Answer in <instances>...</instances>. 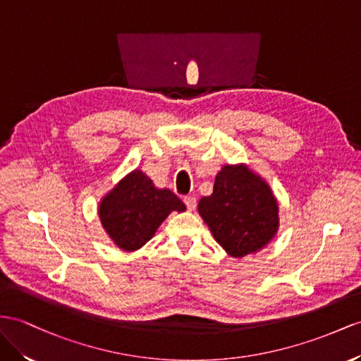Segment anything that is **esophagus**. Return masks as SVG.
<instances>
[{"label": "esophagus", "instance_id": "34e87169", "mask_svg": "<svg viewBox=\"0 0 361 361\" xmlns=\"http://www.w3.org/2000/svg\"><path fill=\"white\" fill-rule=\"evenodd\" d=\"M184 204H186V207L189 209V210H193L197 207V200H195V197H184Z\"/></svg>", "mask_w": 361, "mask_h": 361}]
</instances>
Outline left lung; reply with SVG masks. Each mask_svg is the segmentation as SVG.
<instances>
[{"instance_id": "1", "label": "left lung", "mask_w": 361, "mask_h": 361, "mask_svg": "<svg viewBox=\"0 0 361 361\" xmlns=\"http://www.w3.org/2000/svg\"><path fill=\"white\" fill-rule=\"evenodd\" d=\"M198 212L218 244L235 257L261 250L277 230L270 188L244 166H224L214 193L200 200Z\"/></svg>"}]
</instances>
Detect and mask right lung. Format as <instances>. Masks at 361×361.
<instances>
[{
	"label": "right lung",
	"mask_w": 361,
	"mask_h": 361,
	"mask_svg": "<svg viewBox=\"0 0 361 361\" xmlns=\"http://www.w3.org/2000/svg\"><path fill=\"white\" fill-rule=\"evenodd\" d=\"M172 210L186 206L169 189H157L142 171H134L100 202L99 216L111 239L133 252L149 241Z\"/></svg>",
	"instance_id": "obj_1"
}]
</instances>
